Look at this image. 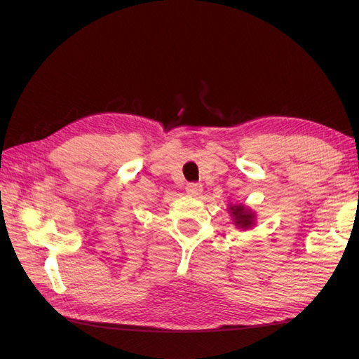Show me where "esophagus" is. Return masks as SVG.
Instances as JSON below:
<instances>
[{"instance_id":"1","label":"esophagus","mask_w":359,"mask_h":359,"mask_svg":"<svg viewBox=\"0 0 359 359\" xmlns=\"http://www.w3.org/2000/svg\"><path fill=\"white\" fill-rule=\"evenodd\" d=\"M186 191H187V194H190V196L198 198L202 194V186L198 182H190L189 186L186 187Z\"/></svg>"}]
</instances>
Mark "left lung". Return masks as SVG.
Returning a JSON list of instances; mask_svg holds the SVG:
<instances>
[{"label":"left lung","instance_id":"1","mask_svg":"<svg viewBox=\"0 0 359 359\" xmlns=\"http://www.w3.org/2000/svg\"><path fill=\"white\" fill-rule=\"evenodd\" d=\"M229 212L232 215L235 226L241 227L243 231L250 229L255 224V212H252V210L247 208L243 203L229 205Z\"/></svg>","mask_w":359,"mask_h":359}]
</instances>
